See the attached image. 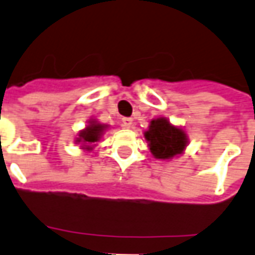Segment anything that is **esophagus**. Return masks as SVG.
Returning a JSON list of instances; mask_svg holds the SVG:
<instances>
[{
  "instance_id": "34e87169",
  "label": "esophagus",
  "mask_w": 255,
  "mask_h": 255,
  "mask_svg": "<svg viewBox=\"0 0 255 255\" xmlns=\"http://www.w3.org/2000/svg\"><path fill=\"white\" fill-rule=\"evenodd\" d=\"M122 123H123V127L124 128L132 127V119H129V117H124Z\"/></svg>"
}]
</instances>
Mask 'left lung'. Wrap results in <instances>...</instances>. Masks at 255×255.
Instances as JSON below:
<instances>
[{
  "label": "left lung",
  "mask_w": 255,
  "mask_h": 255,
  "mask_svg": "<svg viewBox=\"0 0 255 255\" xmlns=\"http://www.w3.org/2000/svg\"><path fill=\"white\" fill-rule=\"evenodd\" d=\"M150 153L157 160L169 161L182 155L188 146V135L180 126L172 124L166 117L150 120L149 128L143 132Z\"/></svg>",
  "instance_id": "obj_1"
}]
</instances>
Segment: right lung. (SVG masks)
I'll use <instances>...</instances> for the list:
<instances>
[{
	"label": "right lung",
	"mask_w": 255,
	"mask_h": 255,
	"mask_svg": "<svg viewBox=\"0 0 255 255\" xmlns=\"http://www.w3.org/2000/svg\"><path fill=\"white\" fill-rule=\"evenodd\" d=\"M109 129L108 124H102L97 119H90L87 126L80 129L75 138V143L80 144V149L90 151L95 147V143L101 140L102 135Z\"/></svg>",
	"instance_id": "add662e5"
}]
</instances>
